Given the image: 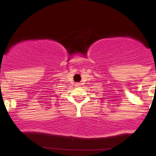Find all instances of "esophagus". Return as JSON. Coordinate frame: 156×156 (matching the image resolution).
I'll return each instance as SVG.
<instances>
[{"instance_id": "1", "label": "esophagus", "mask_w": 156, "mask_h": 156, "mask_svg": "<svg viewBox=\"0 0 156 156\" xmlns=\"http://www.w3.org/2000/svg\"><path fill=\"white\" fill-rule=\"evenodd\" d=\"M76 87H80V83H76Z\"/></svg>"}]
</instances>
